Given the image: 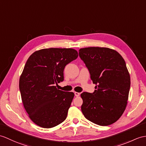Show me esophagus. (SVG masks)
<instances>
[{"instance_id": "esophagus-1", "label": "esophagus", "mask_w": 146, "mask_h": 146, "mask_svg": "<svg viewBox=\"0 0 146 146\" xmlns=\"http://www.w3.org/2000/svg\"><path fill=\"white\" fill-rule=\"evenodd\" d=\"M74 95H75V96H80V93L74 92Z\"/></svg>"}]
</instances>
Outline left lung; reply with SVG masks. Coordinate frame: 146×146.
I'll list each match as a JSON object with an SVG mask.
<instances>
[{
  "label": "left lung",
  "instance_id": "1",
  "mask_svg": "<svg viewBox=\"0 0 146 146\" xmlns=\"http://www.w3.org/2000/svg\"><path fill=\"white\" fill-rule=\"evenodd\" d=\"M79 56L96 85L93 93L81 94V111L94 124L103 126L113 124L127 103L131 79L126 62L116 50L105 47L81 48Z\"/></svg>",
  "mask_w": 146,
  "mask_h": 146
}]
</instances>
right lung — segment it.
Returning <instances> with one entry per match:
<instances>
[{
    "label": "right lung",
    "mask_w": 146,
    "mask_h": 146,
    "mask_svg": "<svg viewBox=\"0 0 146 146\" xmlns=\"http://www.w3.org/2000/svg\"><path fill=\"white\" fill-rule=\"evenodd\" d=\"M78 56L73 48H50L36 51L27 60L19 89L25 110L38 126L53 127L66 119L74 94L55 85L64 80L65 66Z\"/></svg>",
    "instance_id": "1"
}]
</instances>
